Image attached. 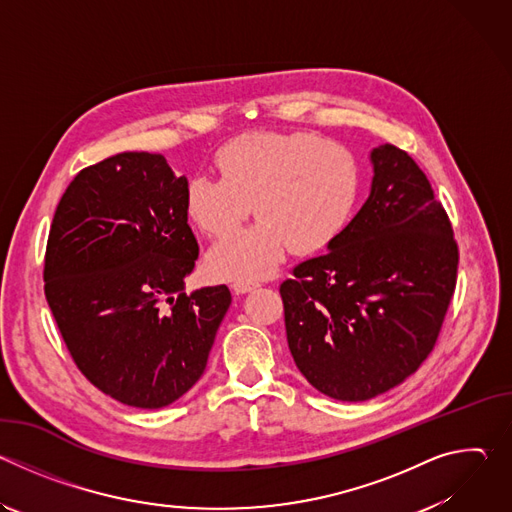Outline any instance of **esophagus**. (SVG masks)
Here are the masks:
<instances>
[{
	"instance_id": "34e87169",
	"label": "esophagus",
	"mask_w": 512,
	"mask_h": 512,
	"mask_svg": "<svg viewBox=\"0 0 512 512\" xmlns=\"http://www.w3.org/2000/svg\"><path fill=\"white\" fill-rule=\"evenodd\" d=\"M255 287H259V283H257V281H249V279H243V281H235V283H233V289L237 291V294H247V291H251V289H255Z\"/></svg>"
}]
</instances>
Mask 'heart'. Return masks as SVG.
I'll list each match as a JSON object with an SVG mask.
<instances>
[{
	"instance_id": "1",
	"label": "heart",
	"mask_w": 512,
	"mask_h": 512,
	"mask_svg": "<svg viewBox=\"0 0 512 512\" xmlns=\"http://www.w3.org/2000/svg\"><path fill=\"white\" fill-rule=\"evenodd\" d=\"M221 178L196 174L186 184V212L208 237L235 233L255 206L259 221L208 253L214 275H269L287 247L314 253L346 227L360 192V168L340 143L308 131L245 133L216 154Z\"/></svg>"
}]
</instances>
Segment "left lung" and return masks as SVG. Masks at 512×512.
I'll return each instance as SVG.
<instances>
[{"instance_id":"1","label":"left lung","mask_w":512,"mask_h":512,"mask_svg":"<svg viewBox=\"0 0 512 512\" xmlns=\"http://www.w3.org/2000/svg\"><path fill=\"white\" fill-rule=\"evenodd\" d=\"M371 162L367 202L279 287L296 367L338 401L373 399L421 367L458 277L450 218L421 168L391 143Z\"/></svg>"}]
</instances>
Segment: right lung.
<instances>
[{"mask_svg": "<svg viewBox=\"0 0 512 512\" xmlns=\"http://www.w3.org/2000/svg\"><path fill=\"white\" fill-rule=\"evenodd\" d=\"M186 176L123 152L81 170L48 233L44 294L79 371L115 401L160 409L194 387L229 306L227 285L186 294L198 259Z\"/></svg>", "mask_w": 512, "mask_h": 512, "instance_id": "1", "label": "right lung"}]
</instances>
